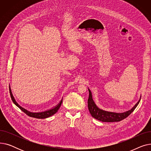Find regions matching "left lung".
<instances>
[{
    "label": "left lung",
    "mask_w": 151,
    "mask_h": 151,
    "mask_svg": "<svg viewBox=\"0 0 151 151\" xmlns=\"http://www.w3.org/2000/svg\"><path fill=\"white\" fill-rule=\"evenodd\" d=\"M89 96L88 100V108L89 110V112L93 117L101 122H119L124 119L125 118L127 117L133 111L134 109H135L136 107L138 106L140 101L139 100L138 101L137 104L134 106V107L132 109L128 111H126L125 113H116L108 112L99 109L96 105L92 98L91 92L89 89Z\"/></svg>",
    "instance_id": "left-lung-1"
}]
</instances>
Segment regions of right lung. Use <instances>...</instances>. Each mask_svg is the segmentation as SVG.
Here are the masks:
<instances>
[{
    "mask_svg": "<svg viewBox=\"0 0 151 151\" xmlns=\"http://www.w3.org/2000/svg\"><path fill=\"white\" fill-rule=\"evenodd\" d=\"M10 96H11V98H12V100L13 101V102L14 103V104L17 105L21 110H22V111L26 113L27 116H30V117H35V118H37V119H45V118H47L48 117L50 116H52L53 114H54L55 113H56L58 112V109L60 108V106H61V104L62 103V100L60 102V104L57 106H55L54 108L52 109H50V110H48V111H45V112H42V113H31V112H29L28 111H27L26 109H24L23 108H22L21 106H20L18 104L17 102L15 101L13 95H12V91H11V89H10Z\"/></svg>",
    "mask_w": 151,
    "mask_h": 151,
    "instance_id": "1",
    "label": "right lung"
}]
</instances>
